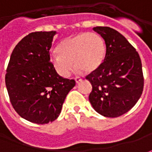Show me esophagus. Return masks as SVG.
Returning <instances> with one entry per match:
<instances>
[{"mask_svg": "<svg viewBox=\"0 0 152 152\" xmlns=\"http://www.w3.org/2000/svg\"><path fill=\"white\" fill-rule=\"evenodd\" d=\"M75 80H76V83H77V84H78V83H80V81H81V79H80V77H76V78H75Z\"/></svg>", "mask_w": 152, "mask_h": 152, "instance_id": "esophagus-1", "label": "esophagus"}]
</instances>
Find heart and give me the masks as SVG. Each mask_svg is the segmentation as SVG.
Returning <instances> with one entry per match:
<instances>
[{"label":"heart","instance_id":"obj_1","mask_svg":"<svg viewBox=\"0 0 152 152\" xmlns=\"http://www.w3.org/2000/svg\"><path fill=\"white\" fill-rule=\"evenodd\" d=\"M57 53L51 56L50 61L60 76L67 77L73 69V63L85 73H91L102 66L106 56V44L97 33H80L61 41Z\"/></svg>","mask_w":152,"mask_h":152}]
</instances>
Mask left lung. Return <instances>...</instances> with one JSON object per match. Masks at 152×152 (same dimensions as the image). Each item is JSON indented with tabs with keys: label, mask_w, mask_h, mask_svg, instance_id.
<instances>
[{
	"label": "left lung",
	"mask_w": 152,
	"mask_h": 152,
	"mask_svg": "<svg viewBox=\"0 0 152 152\" xmlns=\"http://www.w3.org/2000/svg\"><path fill=\"white\" fill-rule=\"evenodd\" d=\"M93 31L104 39V62L86 78L92 86L89 101L94 110L106 117H117L136 105L143 91L144 78L140 56L121 33L111 27Z\"/></svg>",
	"instance_id": "left-lung-1"
}]
</instances>
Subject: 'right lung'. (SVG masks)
I'll return each mask as SVG.
<instances>
[{"mask_svg":"<svg viewBox=\"0 0 152 152\" xmlns=\"http://www.w3.org/2000/svg\"><path fill=\"white\" fill-rule=\"evenodd\" d=\"M56 31H36L25 37L12 51L6 74L10 101L26 121L46 124L58 117L76 81L58 75L50 49Z\"/></svg>","mask_w":152,"mask_h":152,"instance_id":"obj_1","label":"right lung"}]
</instances>
